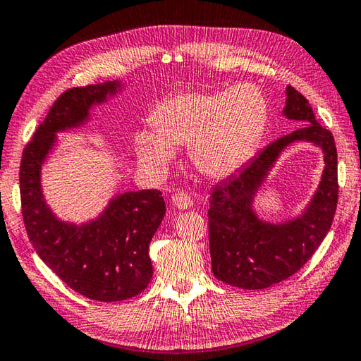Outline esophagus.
I'll return each mask as SVG.
<instances>
[{
    "label": "esophagus",
    "mask_w": 361,
    "mask_h": 361,
    "mask_svg": "<svg viewBox=\"0 0 361 361\" xmlns=\"http://www.w3.org/2000/svg\"><path fill=\"white\" fill-rule=\"evenodd\" d=\"M172 203L178 209H188L192 207V199L191 195H188L185 192H175L172 195Z\"/></svg>",
    "instance_id": "1"
}]
</instances>
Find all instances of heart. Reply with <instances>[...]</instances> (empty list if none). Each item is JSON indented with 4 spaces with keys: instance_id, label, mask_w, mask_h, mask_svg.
Wrapping results in <instances>:
<instances>
[{
    "instance_id": "heart-1",
    "label": "heart",
    "mask_w": 361,
    "mask_h": 361,
    "mask_svg": "<svg viewBox=\"0 0 361 361\" xmlns=\"http://www.w3.org/2000/svg\"><path fill=\"white\" fill-rule=\"evenodd\" d=\"M267 118L265 97L249 85L219 93L188 91L154 109V133L135 134V153L143 166L161 170L172 161L175 147L188 145L189 159L199 173L227 178L252 156Z\"/></svg>"
}]
</instances>
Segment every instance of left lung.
<instances>
[{"label": "left lung", "instance_id": "1", "mask_svg": "<svg viewBox=\"0 0 361 361\" xmlns=\"http://www.w3.org/2000/svg\"><path fill=\"white\" fill-rule=\"evenodd\" d=\"M287 120L301 126L267 145L209 195L208 227L212 270L219 281L240 289H267L303 267L329 233L338 203V153L329 129L316 121L306 97L286 90ZM307 141L324 153V170L312 202L297 219L268 223L252 207L279 154L292 142Z\"/></svg>", "mask_w": 361, "mask_h": 361}]
</instances>
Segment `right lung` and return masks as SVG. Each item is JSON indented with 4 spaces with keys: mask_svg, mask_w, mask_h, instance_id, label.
<instances>
[{
    "mask_svg": "<svg viewBox=\"0 0 361 361\" xmlns=\"http://www.w3.org/2000/svg\"><path fill=\"white\" fill-rule=\"evenodd\" d=\"M121 90L123 83L114 80L64 91L25 147L20 164L22 213L31 245L64 284L96 301L128 300L148 287L149 241L166 214L162 192L116 194L97 218L75 224L56 218L45 202L41 170L56 134L80 128L91 109Z\"/></svg>",
    "mask_w": 361,
    "mask_h": 361,
    "instance_id": "1",
    "label": "right lung"
}]
</instances>
